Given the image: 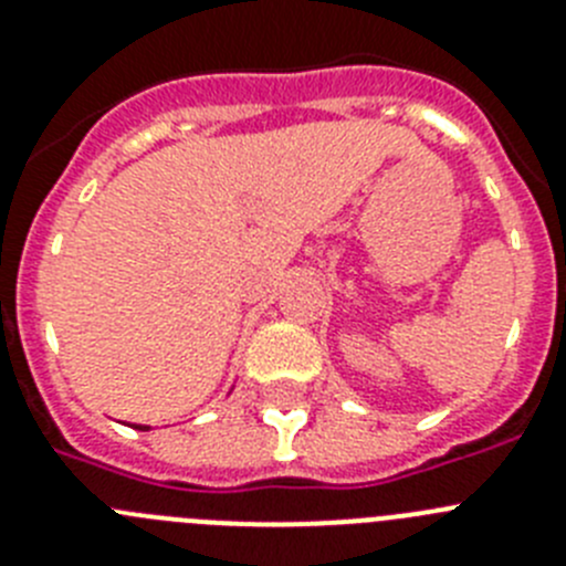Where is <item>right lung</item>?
Returning a JSON list of instances; mask_svg holds the SVG:
<instances>
[{
	"label": "right lung",
	"instance_id": "right-lung-1",
	"mask_svg": "<svg viewBox=\"0 0 566 566\" xmlns=\"http://www.w3.org/2000/svg\"><path fill=\"white\" fill-rule=\"evenodd\" d=\"M142 431H147V428H142Z\"/></svg>",
	"mask_w": 566,
	"mask_h": 566
}]
</instances>
